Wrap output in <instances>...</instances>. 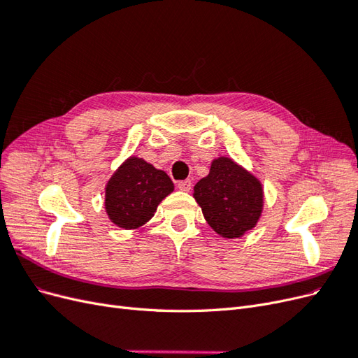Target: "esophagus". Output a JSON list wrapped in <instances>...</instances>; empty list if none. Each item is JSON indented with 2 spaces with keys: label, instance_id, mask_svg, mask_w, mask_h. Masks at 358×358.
<instances>
[{
  "label": "esophagus",
  "instance_id": "esophagus-1",
  "mask_svg": "<svg viewBox=\"0 0 358 358\" xmlns=\"http://www.w3.org/2000/svg\"><path fill=\"white\" fill-rule=\"evenodd\" d=\"M191 187H192V182L189 180V179H185V180H179L178 182V188L180 189V191H189L191 189Z\"/></svg>",
  "mask_w": 358,
  "mask_h": 358
}]
</instances>
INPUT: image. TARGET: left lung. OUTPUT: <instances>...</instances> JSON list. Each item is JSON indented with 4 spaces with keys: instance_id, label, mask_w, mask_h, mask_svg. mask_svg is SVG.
Listing matches in <instances>:
<instances>
[{
    "instance_id": "left-lung-1",
    "label": "left lung",
    "mask_w": 358,
    "mask_h": 358,
    "mask_svg": "<svg viewBox=\"0 0 358 358\" xmlns=\"http://www.w3.org/2000/svg\"><path fill=\"white\" fill-rule=\"evenodd\" d=\"M194 199L208 224L225 239L254 229L263 210L262 183L225 157L212 162L209 175L194 187Z\"/></svg>"
}]
</instances>
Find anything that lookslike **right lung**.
I'll list each match as a JSON object with an SVG mask.
<instances>
[{
  "label": "right lung",
  "mask_w": 358,
  "mask_h": 358,
  "mask_svg": "<svg viewBox=\"0 0 358 358\" xmlns=\"http://www.w3.org/2000/svg\"><path fill=\"white\" fill-rule=\"evenodd\" d=\"M166 171L131 157L116 170L106 187V212L125 230L137 229L152 218L158 204L173 191Z\"/></svg>",
  "instance_id": "obj_1"
}]
</instances>
